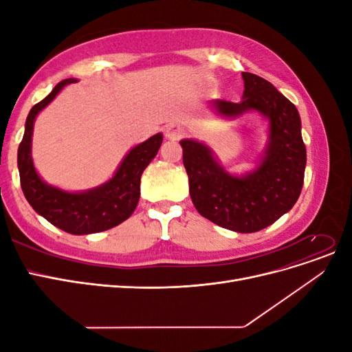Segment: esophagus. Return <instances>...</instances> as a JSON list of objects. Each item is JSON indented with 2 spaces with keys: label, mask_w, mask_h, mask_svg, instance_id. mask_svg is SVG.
I'll return each mask as SVG.
<instances>
[{
  "label": "esophagus",
  "mask_w": 352,
  "mask_h": 352,
  "mask_svg": "<svg viewBox=\"0 0 352 352\" xmlns=\"http://www.w3.org/2000/svg\"><path fill=\"white\" fill-rule=\"evenodd\" d=\"M164 135L166 138H175V140H179L185 135V129L180 124L176 123H170L164 127Z\"/></svg>",
  "instance_id": "1"
}]
</instances>
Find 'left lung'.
Returning <instances> with one entry per match:
<instances>
[{
  "instance_id": "left-lung-1",
  "label": "left lung",
  "mask_w": 352,
  "mask_h": 352,
  "mask_svg": "<svg viewBox=\"0 0 352 352\" xmlns=\"http://www.w3.org/2000/svg\"><path fill=\"white\" fill-rule=\"evenodd\" d=\"M243 100L212 101L221 116L238 117L260 111L270 122V142L260 167L233 177L212 158L204 144L184 140V166L189 194L202 217L239 233L258 232L289 211L301 194L307 151L301 119L295 105L257 74L242 72Z\"/></svg>"
}]
</instances>
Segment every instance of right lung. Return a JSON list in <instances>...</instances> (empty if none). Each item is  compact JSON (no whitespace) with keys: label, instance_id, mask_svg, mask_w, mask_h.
<instances>
[{"label":"right lung","instance_id":"add662e5","mask_svg":"<svg viewBox=\"0 0 352 352\" xmlns=\"http://www.w3.org/2000/svg\"><path fill=\"white\" fill-rule=\"evenodd\" d=\"M74 82V79L61 80L50 95L30 109L23 140L19 145L17 166L23 194L38 214L72 235H88L111 229L131 217L140 201L142 172L157 155L163 142V135L157 133L148 141L136 145L124 157L111 180L88 192L69 194L42 182L30 155L35 117L66 85Z\"/></svg>","mask_w":352,"mask_h":352}]
</instances>
